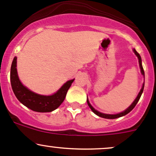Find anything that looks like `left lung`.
<instances>
[{
    "label": "left lung",
    "mask_w": 156,
    "mask_h": 156,
    "mask_svg": "<svg viewBox=\"0 0 156 156\" xmlns=\"http://www.w3.org/2000/svg\"><path fill=\"white\" fill-rule=\"evenodd\" d=\"M133 52L135 53V54L136 55V56L138 57V62H139V66H140V73H141V74L143 75L144 77L145 78L144 76V68H143V66H142V61H141V57H140V54L135 51V49H133ZM144 83H143V85H142V88L141 89H140V91H139L138 96H137V98H135V100H134L133 103H132L131 105H129V106L128 107V108H126V109L124 110L123 112H120V113L118 114H115V115H109V114H104V113H102V112H98V110L95 109L94 108L93 106L91 105V103H89V100H88V98H87V103H88V106H89V108H91V111L94 112V113L95 114V115H97L99 117H101V118H106V119H115V118H120V117H123L124 116V115H127L128 113H129L130 112L132 111V109H133L134 108H135V106L136 105L137 103H138L139 99L140 98V96H141L142 93H143L144 91Z\"/></svg>",
    "instance_id": "left-lung-1"
}]
</instances>
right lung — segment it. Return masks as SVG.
<instances>
[{
  "mask_svg": "<svg viewBox=\"0 0 156 156\" xmlns=\"http://www.w3.org/2000/svg\"><path fill=\"white\" fill-rule=\"evenodd\" d=\"M17 57L15 56L10 70V81L12 91L17 99L30 109L37 112L54 111L64 101L67 92L74 79L68 80L56 93L52 95H41L28 89L21 83L17 72Z\"/></svg>",
  "mask_w": 156,
  "mask_h": 156,
  "instance_id": "obj_1",
  "label": "right lung"
}]
</instances>
